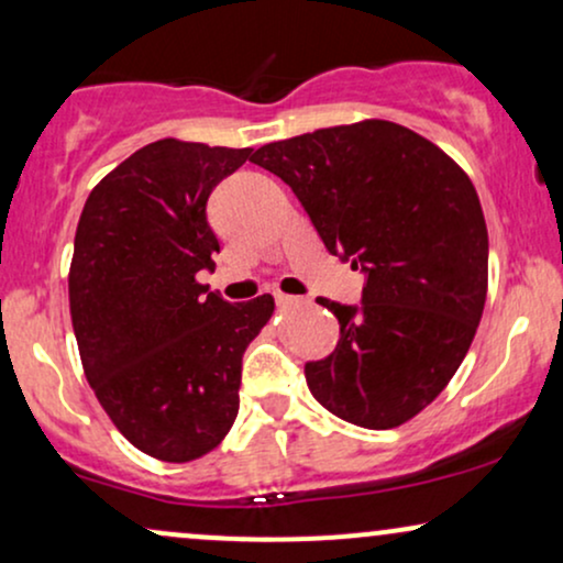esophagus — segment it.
<instances>
[{
	"label": "esophagus",
	"instance_id": "obj_1",
	"mask_svg": "<svg viewBox=\"0 0 563 563\" xmlns=\"http://www.w3.org/2000/svg\"><path fill=\"white\" fill-rule=\"evenodd\" d=\"M301 299L299 296H288V294H275V303L277 307H294V303H299Z\"/></svg>",
	"mask_w": 563,
	"mask_h": 563
}]
</instances>
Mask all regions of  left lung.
Here are the masks:
<instances>
[{
  "instance_id": "8db88e82",
  "label": "left lung",
  "mask_w": 563,
  "mask_h": 563,
  "mask_svg": "<svg viewBox=\"0 0 563 563\" xmlns=\"http://www.w3.org/2000/svg\"><path fill=\"white\" fill-rule=\"evenodd\" d=\"M251 161L367 277L360 307L318 299L341 333L325 360L303 365L312 397L363 429L416 418L461 367L487 299V224L468 174L380 119L269 142Z\"/></svg>"
}]
</instances>
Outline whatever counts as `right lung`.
I'll return each mask as SVG.
<instances>
[{
    "label": "right lung",
    "mask_w": 563,
    "mask_h": 563,
    "mask_svg": "<svg viewBox=\"0 0 563 563\" xmlns=\"http://www.w3.org/2000/svg\"><path fill=\"white\" fill-rule=\"evenodd\" d=\"M251 147L158 140L95 185L76 228L70 320L84 376L145 455L187 463L228 437L243 352L273 318L269 294L230 303L198 283L219 241L211 190Z\"/></svg>",
    "instance_id": "right-lung-1"
}]
</instances>
